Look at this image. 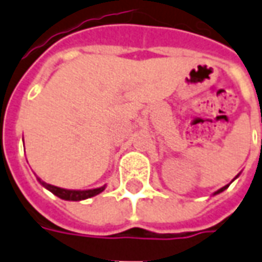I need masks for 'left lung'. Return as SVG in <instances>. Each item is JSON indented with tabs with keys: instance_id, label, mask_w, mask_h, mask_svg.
Wrapping results in <instances>:
<instances>
[{
	"instance_id": "1",
	"label": "left lung",
	"mask_w": 262,
	"mask_h": 262,
	"mask_svg": "<svg viewBox=\"0 0 262 262\" xmlns=\"http://www.w3.org/2000/svg\"><path fill=\"white\" fill-rule=\"evenodd\" d=\"M226 188H227V186H224V187L220 188V190H219V191H215V194H217V193H221V191H223V190H226Z\"/></svg>"
}]
</instances>
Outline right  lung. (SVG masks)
I'll list each match as a JSON object with an SVG mask.
<instances>
[{
    "instance_id": "add662e5",
    "label": "right lung",
    "mask_w": 262,
    "mask_h": 262,
    "mask_svg": "<svg viewBox=\"0 0 262 262\" xmlns=\"http://www.w3.org/2000/svg\"><path fill=\"white\" fill-rule=\"evenodd\" d=\"M39 183H41L45 188H48L49 191H52L55 195H58L59 199L71 201L85 200V199H89V197L99 194V193H102V191L105 190V187L93 188V190H83V191H79V190H65V188L56 187V186H52V184H48V183L41 182V180H39Z\"/></svg>"
}]
</instances>
